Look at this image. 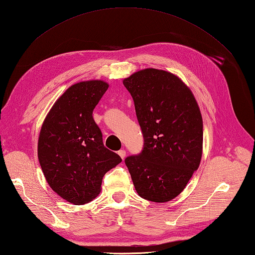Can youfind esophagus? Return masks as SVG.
Masks as SVG:
<instances>
[{
  "instance_id": "34e87169",
  "label": "esophagus",
  "mask_w": 255,
  "mask_h": 255,
  "mask_svg": "<svg viewBox=\"0 0 255 255\" xmlns=\"http://www.w3.org/2000/svg\"><path fill=\"white\" fill-rule=\"evenodd\" d=\"M118 153H119V156H120L122 159H124V158H126V156H127V151L124 150V149H121V150L118 151Z\"/></svg>"
}]
</instances>
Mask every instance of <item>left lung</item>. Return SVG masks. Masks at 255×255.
<instances>
[{
  "instance_id": "obj_1",
  "label": "left lung",
  "mask_w": 255,
  "mask_h": 255,
  "mask_svg": "<svg viewBox=\"0 0 255 255\" xmlns=\"http://www.w3.org/2000/svg\"><path fill=\"white\" fill-rule=\"evenodd\" d=\"M144 136L141 152L126 159L137 194L174 199L199 167L203 124L191 91L175 74L148 68L123 80Z\"/></svg>"
}]
</instances>
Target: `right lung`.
Segmentation results:
<instances>
[{"instance_id":"right-lung-1","label":"right lung","mask_w":255,"mask_h":255,"mask_svg":"<svg viewBox=\"0 0 255 255\" xmlns=\"http://www.w3.org/2000/svg\"><path fill=\"white\" fill-rule=\"evenodd\" d=\"M101 80L70 86L49 110L40 132L38 157L46 182L63 199L85 204L99 194L119 154L104 146L93 110L108 89Z\"/></svg>"}]
</instances>
